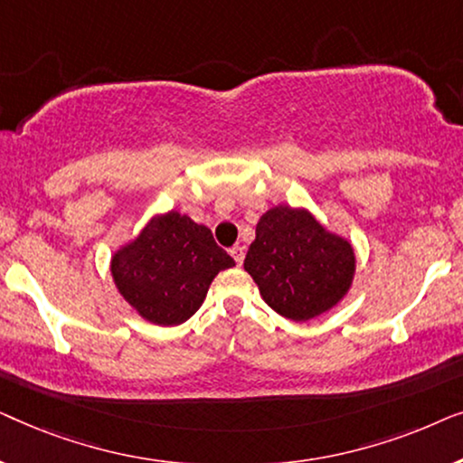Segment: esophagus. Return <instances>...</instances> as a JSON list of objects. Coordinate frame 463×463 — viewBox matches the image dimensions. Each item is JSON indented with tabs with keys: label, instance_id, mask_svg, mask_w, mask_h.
I'll return each mask as SVG.
<instances>
[{
	"label": "esophagus",
	"instance_id": "obj_1",
	"mask_svg": "<svg viewBox=\"0 0 463 463\" xmlns=\"http://www.w3.org/2000/svg\"><path fill=\"white\" fill-rule=\"evenodd\" d=\"M230 255L233 257V261H236L238 265L244 263V249H242V246H232Z\"/></svg>",
	"mask_w": 463,
	"mask_h": 463
}]
</instances>
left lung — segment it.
<instances>
[{"label":"left lung","mask_w":463,"mask_h":463,"mask_svg":"<svg viewBox=\"0 0 463 463\" xmlns=\"http://www.w3.org/2000/svg\"><path fill=\"white\" fill-rule=\"evenodd\" d=\"M244 269L284 318L312 320L347 295L356 271L352 244L306 208L274 206L259 219Z\"/></svg>","instance_id":"8db88e82"}]
</instances>
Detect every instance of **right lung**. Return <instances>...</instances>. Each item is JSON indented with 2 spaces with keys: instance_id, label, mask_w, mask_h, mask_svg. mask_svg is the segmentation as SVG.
<instances>
[{
  "instance_id": "obj_1",
  "label": "right lung",
  "mask_w": 463,
  "mask_h": 463,
  "mask_svg": "<svg viewBox=\"0 0 463 463\" xmlns=\"http://www.w3.org/2000/svg\"><path fill=\"white\" fill-rule=\"evenodd\" d=\"M233 265L206 225L170 211L113 252L111 276L141 318L175 326L198 312L214 276Z\"/></svg>"
}]
</instances>
